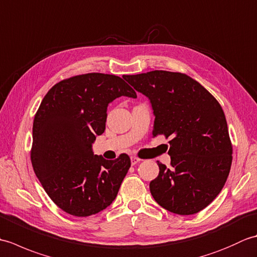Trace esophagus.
I'll return each instance as SVG.
<instances>
[{
    "mask_svg": "<svg viewBox=\"0 0 257 257\" xmlns=\"http://www.w3.org/2000/svg\"><path fill=\"white\" fill-rule=\"evenodd\" d=\"M130 160H132V165H133V166H135V165H137V163H139V162L141 161V159H140V158H138V157H136V156H133L132 158H130Z\"/></svg>",
    "mask_w": 257,
    "mask_h": 257,
    "instance_id": "esophagus-1",
    "label": "esophagus"
}]
</instances>
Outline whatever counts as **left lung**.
<instances>
[{"label": "left lung", "mask_w": 257, "mask_h": 257, "mask_svg": "<svg viewBox=\"0 0 257 257\" xmlns=\"http://www.w3.org/2000/svg\"><path fill=\"white\" fill-rule=\"evenodd\" d=\"M124 79L150 99L154 135L171 139L170 167L158 161L159 176L150 182L154 199L180 215L203 210L224 187L232 165V143L219 101L182 73L152 70Z\"/></svg>", "instance_id": "obj_1"}]
</instances>
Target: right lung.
Wrapping results in <instances>:
<instances>
[{
  "mask_svg": "<svg viewBox=\"0 0 257 257\" xmlns=\"http://www.w3.org/2000/svg\"><path fill=\"white\" fill-rule=\"evenodd\" d=\"M120 96L137 94L116 75H77L54 85L35 113L33 169L51 200L70 215L89 216L110 205L132 165L125 154L106 160L91 150L105 132L108 103Z\"/></svg>",
  "mask_w": 257,
  "mask_h": 257,
  "instance_id": "add662e5",
  "label": "right lung"
}]
</instances>
